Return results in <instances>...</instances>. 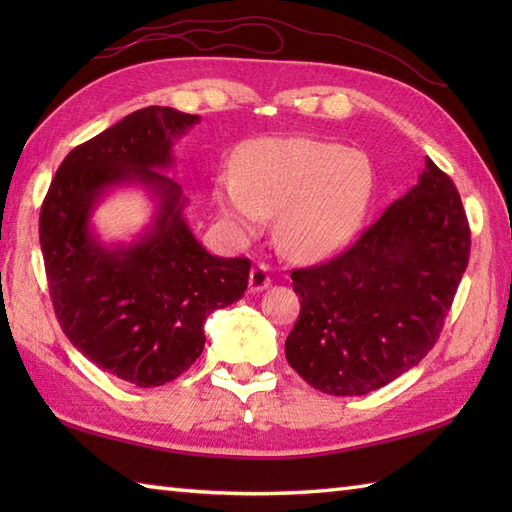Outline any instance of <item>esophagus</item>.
Instances as JSON below:
<instances>
[{
	"label": "esophagus",
	"mask_w": 512,
	"mask_h": 512,
	"mask_svg": "<svg viewBox=\"0 0 512 512\" xmlns=\"http://www.w3.org/2000/svg\"><path fill=\"white\" fill-rule=\"evenodd\" d=\"M270 281H273V279H270L268 268L264 264H257L253 270H250V275H248V288H250V292L266 290L270 286Z\"/></svg>",
	"instance_id": "obj_1"
}]
</instances>
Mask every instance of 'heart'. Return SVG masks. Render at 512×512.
Returning a JSON list of instances; mask_svg holds the SVG:
<instances>
[{"instance_id":"obj_1","label":"heart","mask_w":512,"mask_h":512,"mask_svg":"<svg viewBox=\"0 0 512 512\" xmlns=\"http://www.w3.org/2000/svg\"><path fill=\"white\" fill-rule=\"evenodd\" d=\"M374 187L372 162L358 149L295 136L264 138L246 149L242 173L217 178V204L244 231L279 215L277 242L310 262L350 242Z\"/></svg>"}]
</instances>
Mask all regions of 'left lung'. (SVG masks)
<instances>
[{"label": "left lung", "instance_id": "left-lung-1", "mask_svg": "<svg viewBox=\"0 0 512 512\" xmlns=\"http://www.w3.org/2000/svg\"><path fill=\"white\" fill-rule=\"evenodd\" d=\"M471 255L460 193L431 158L413 189L328 262L292 270L301 312L290 367L330 396H363L436 345Z\"/></svg>", "mask_w": 512, "mask_h": 512}]
</instances>
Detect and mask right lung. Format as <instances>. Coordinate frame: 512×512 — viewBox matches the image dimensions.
Returning a JSON list of instances; mask_svg holds the SVG:
<instances>
[{"instance_id": "add662e5", "label": "right lung", "mask_w": 512, "mask_h": 512, "mask_svg": "<svg viewBox=\"0 0 512 512\" xmlns=\"http://www.w3.org/2000/svg\"><path fill=\"white\" fill-rule=\"evenodd\" d=\"M200 118L151 105L74 147L54 173L39 215L50 299L70 343L103 372L136 387L171 383L204 350V321L242 299L246 257H215L182 217L171 167L173 138ZM138 181L159 198L155 224L129 247L110 249L89 226L95 202Z\"/></svg>"}]
</instances>
